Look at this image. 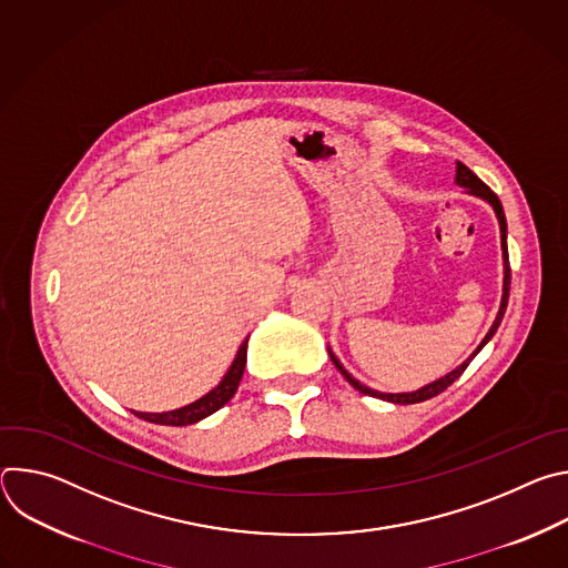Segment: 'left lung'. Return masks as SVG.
<instances>
[{
  "label": "left lung",
  "instance_id": "obj_1",
  "mask_svg": "<svg viewBox=\"0 0 568 568\" xmlns=\"http://www.w3.org/2000/svg\"><path fill=\"white\" fill-rule=\"evenodd\" d=\"M456 184L458 186H463L467 193H471V195H476V197H483L485 202H490V206L495 209V213H497V217H499V229H501V250H504V294H501V307H499V312H497V318H495V323H493V328L488 331V335H485V339L478 344V348L456 368V371H452V373H447L445 377H440V379H436V382H432V384H427V386H423V388H418V390H412V393H379V390H373V388H368V386H364L362 382H357L344 366H342V362L335 357V353L328 348V353H331V359H333V364L337 366V371L359 390V393H364V395H373V397H379V399H386V402H393V404H416V402H425V399H429V397H434V395H438V393H443L449 384H454L460 375H463V371L467 368V364L478 355V351L488 344L490 339H493V335L497 333V328H499V323H501V318H504V314H506V307H508V296H510V261H508V226H506V215H504V206H501V202H499V197L490 191V186L488 184H483L465 164H460V161H456Z\"/></svg>",
  "mask_w": 568,
  "mask_h": 568
}]
</instances>
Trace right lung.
<instances>
[{
  "label": "right lung",
  "instance_id": "right-lung-1",
  "mask_svg": "<svg viewBox=\"0 0 568 568\" xmlns=\"http://www.w3.org/2000/svg\"><path fill=\"white\" fill-rule=\"evenodd\" d=\"M247 342H242V346L237 348V355L233 359V364L229 366L226 375L222 377V382L211 388L206 395H202L200 399L186 404L182 409L175 412H164V414H143V412H132L134 416L154 423V425H169V427H186V425H195L200 420H204L206 416L215 414L220 407L233 397V393L237 390V384L242 379V373H245V364H247Z\"/></svg>",
  "mask_w": 568,
  "mask_h": 568
}]
</instances>
